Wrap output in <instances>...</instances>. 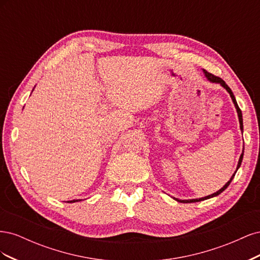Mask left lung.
<instances>
[{
    "instance_id": "1",
    "label": "left lung",
    "mask_w": 260,
    "mask_h": 260,
    "mask_svg": "<svg viewBox=\"0 0 260 260\" xmlns=\"http://www.w3.org/2000/svg\"><path fill=\"white\" fill-rule=\"evenodd\" d=\"M204 74H205V76L207 77V79L209 80V81H211V82H217V83H220L221 84L223 88L230 93V96L232 98V101H233V103H234V105H235V108H237V111H238V115H239V120H240V127H241V130H243V118H242V112H241V109H240V107H239V105H238V103H237V100H235V98H234V95H233V93H232V91H231V89L229 88V86H228V84L221 79V78L220 77H217V76H215V75H212V74H210V73H208L207 70H204ZM243 155H244V149H243V153L241 154V157H240V160H239V164H238V168H237V170L239 169V167L241 166V162H242V159H243ZM234 176H235V172H234V175L231 177V179L228 181V182L225 183V185L223 186V187H221L220 188L219 191H217L216 193H214V194H211V195H208V196H206V198H202V199H196V200H188V201H180V200H177L178 202H180V203H195V202H201V201H204V200H207V199H210V198H214V196H217V195H219L220 193H222L225 188L229 186V184L231 183V181H232V179L234 178Z\"/></svg>"
}]
</instances>
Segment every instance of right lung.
<instances>
[{
	"mask_svg": "<svg viewBox=\"0 0 260 260\" xmlns=\"http://www.w3.org/2000/svg\"><path fill=\"white\" fill-rule=\"evenodd\" d=\"M75 202H78V200H74V201H70V202H68V203H75Z\"/></svg>",
	"mask_w": 260,
	"mask_h": 260,
	"instance_id": "obj_1",
	"label": "right lung"
}]
</instances>
